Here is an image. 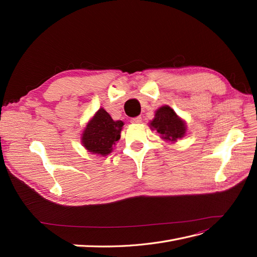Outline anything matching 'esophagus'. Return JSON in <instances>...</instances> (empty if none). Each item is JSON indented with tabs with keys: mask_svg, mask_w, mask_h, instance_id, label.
<instances>
[{
	"mask_svg": "<svg viewBox=\"0 0 257 257\" xmlns=\"http://www.w3.org/2000/svg\"><path fill=\"white\" fill-rule=\"evenodd\" d=\"M141 120H143V118L141 117H135V118H132V120H130V121H132L133 123H140L141 122Z\"/></svg>",
	"mask_w": 257,
	"mask_h": 257,
	"instance_id": "1",
	"label": "esophagus"
}]
</instances>
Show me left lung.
Returning a JSON list of instances; mask_svg holds the SVG:
<instances>
[{"label":"left lung","mask_w":257,"mask_h":257,"mask_svg":"<svg viewBox=\"0 0 257 257\" xmlns=\"http://www.w3.org/2000/svg\"><path fill=\"white\" fill-rule=\"evenodd\" d=\"M149 127L151 130H156L160 138L167 143H177L178 139L183 138L188 132L184 120L168 105L157 109Z\"/></svg>","instance_id":"obj_1"}]
</instances>
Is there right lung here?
I'll use <instances>...</instances> for the list:
<instances>
[{
	"label": "right lung",
	"instance_id": "right-lung-1",
	"mask_svg": "<svg viewBox=\"0 0 257 257\" xmlns=\"http://www.w3.org/2000/svg\"><path fill=\"white\" fill-rule=\"evenodd\" d=\"M123 121L114 120L105 109L95 112L81 134V145L92 155L105 157L112 151V147L120 139Z\"/></svg>",
	"mask_w": 257,
	"mask_h": 257
}]
</instances>
